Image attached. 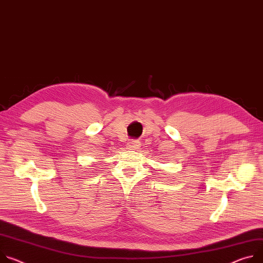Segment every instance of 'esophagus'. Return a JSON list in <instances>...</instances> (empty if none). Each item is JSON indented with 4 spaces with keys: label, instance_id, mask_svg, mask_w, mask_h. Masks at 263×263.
I'll return each mask as SVG.
<instances>
[{
    "label": "esophagus",
    "instance_id": "esophagus-1",
    "mask_svg": "<svg viewBox=\"0 0 263 263\" xmlns=\"http://www.w3.org/2000/svg\"><path fill=\"white\" fill-rule=\"evenodd\" d=\"M139 147H140V144L137 140H132L128 144V149H131V150H137L139 149Z\"/></svg>",
    "mask_w": 263,
    "mask_h": 263
}]
</instances>
